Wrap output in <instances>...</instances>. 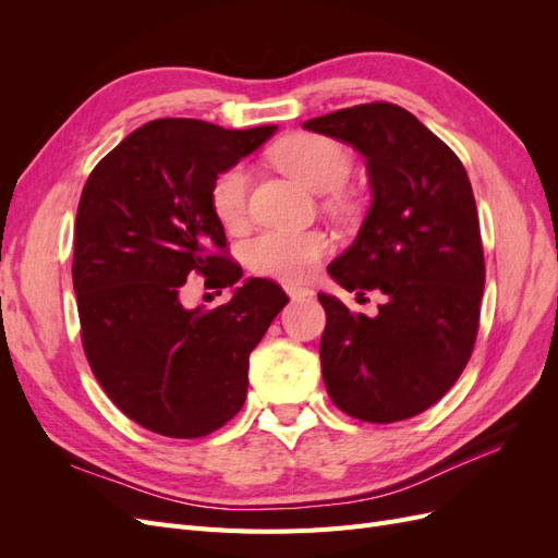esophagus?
<instances>
[{
	"label": "esophagus",
	"instance_id": "34e87169",
	"mask_svg": "<svg viewBox=\"0 0 558 558\" xmlns=\"http://www.w3.org/2000/svg\"><path fill=\"white\" fill-rule=\"evenodd\" d=\"M286 293H289L291 300H302V298L314 295L310 289H302V286H286Z\"/></svg>",
	"mask_w": 558,
	"mask_h": 558
}]
</instances>
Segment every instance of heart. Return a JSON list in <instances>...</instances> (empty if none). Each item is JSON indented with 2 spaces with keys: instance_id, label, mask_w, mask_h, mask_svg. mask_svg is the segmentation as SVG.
Returning <instances> with one entry per match:
<instances>
[{
  "instance_id": "1",
  "label": "heart",
  "mask_w": 558,
  "mask_h": 558,
  "mask_svg": "<svg viewBox=\"0 0 558 558\" xmlns=\"http://www.w3.org/2000/svg\"><path fill=\"white\" fill-rule=\"evenodd\" d=\"M272 158L279 170L314 193H332L342 189L353 165L344 144L314 132H302L283 140L272 150ZM209 202L214 216L226 228H240L244 223L248 172L242 162L228 165L214 177ZM328 251L330 240L320 230H265L244 244V260L253 275L298 283L307 281L316 272Z\"/></svg>"
}]
</instances>
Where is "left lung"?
Listing matches in <instances>:
<instances>
[{
    "mask_svg": "<svg viewBox=\"0 0 558 558\" xmlns=\"http://www.w3.org/2000/svg\"><path fill=\"white\" fill-rule=\"evenodd\" d=\"M307 130L351 144L367 162L373 207L328 272L347 291H381L379 314L326 310L320 369L330 400L367 424L426 412L465 369L480 330L484 248L459 156L391 102L312 118Z\"/></svg>",
    "mask_w": 558,
    "mask_h": 558,
    "instance_id": "obj_1",
    "label": "left lung"
}]
</instances>
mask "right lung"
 Segmentation results:
<instances>
[{
  "label": "right lung",
  "mask_w": 558,
  "mask_h": 558,
  "mask_svg": "<svg viewBox=\"0 0 558 558\" xmlns=\"http://www.w3.org/2000/svg\"><path fill=\"white\" fill-rule=\"evenodd\" d=\"M275 125L226 130L160 118L95 165L78 199L72 279L81 342L111 402L165 437H205L242 410L248 353L289 302L248 279L214 310H185V279L209 289L242 279L209 189Z\"/></svg>",
  "instance_id": "1"
}]
</instances>
